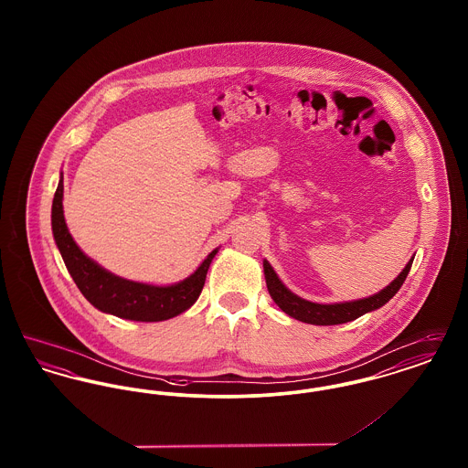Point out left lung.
<instances>
[{"label":"left lung","mask_w":468,"mask_h":468,"mask_svg":"<svg viewBox=\"0 0 468 468\" xmlns=\"http://www.w3.org/2000/svg\"><path fill=\"white\" fill-rule=\"evenodd\" d=\"M410 260L407 263V267L403 268L400 275L389 284L386 286V290L378 291V294L356 300V302H346V303H334V305H321V303H312L307 300H302L300 296L292 294L277 277V273L273 271V268L270 267L268 261H263L265 268V279H267V288L270 296L273 298V302L279 305V309L286 312L291 317L309 323V324H321V326H328V324H342V323H349L355 321L359 315L367 314V312L376 311L378 307H382L384 303H388L397 291L400 290L401 284L405 282L409 270L412 267Z\"/></svg>","instance_id":"obj_1"}]
</instances>
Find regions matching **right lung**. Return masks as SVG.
<instances>
[{
	"instance_id": "right-lung-1",
	"label": "right lung",
	"mask_w": 468,
	"mask_h": 468,
	"mask_svg": "<svg viewBox=\"0 0 468 468\" xmlns=\"http://www.w3.org/2000/svg\"><path fill=\"white\" fill-rule=\"evenodd\" d=\"M52 233L71 279L90 305L132 321H165L187 311L198 300L208 267L218 254V249L212 250L191 277L174 286L121 279L94 263L73 242L63 216V180L52 201Z\"/></svg>"
}]
</instances>
